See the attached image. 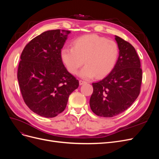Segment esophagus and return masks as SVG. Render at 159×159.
Segmentation results:
<instances>
[{
	"label": "esophagus",
	"mask_w": 159,
	"mask_h": 159,
	"mask_svg": "<svg viewBox=\"0 0 159 159\" xmlns=\"http://www.w3.org/2000/svg\"><path fill=\"white\" fill-rule=\"evenodd\" d=\"M79 83H80V85H83L84 84H86L87 82H86V81H84V80H80Z\"/></svg>",
	"instance_id": "esophagus-1"
}]
</instances>
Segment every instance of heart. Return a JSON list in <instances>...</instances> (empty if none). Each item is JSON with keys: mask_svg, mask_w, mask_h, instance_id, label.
<instances>
[{"mask_svg": "<svg viewBox=\"0 0 159 159\" xmlns=\"http://www.w3.org/2000/svg\"><path fill=\"white\" fill-rule=\"evenodd\" d=\"M119 46L114 40L96 34L78 38L73 47H65L61 50V58L71 74H76L80 67L85 66L79 72L84 79L103 78L111 71L117 63Z\"/></svg>", "mask_w": 159, "mask_h": 159, "instance_id": "obj_1", "label": "heart"}]
</instances>
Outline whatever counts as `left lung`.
<instances>
[{"mask_svg": "<svg viewBox=\"0 0 159 159\" xmlns=\"http://www.w3.org/2000/svg\"><path fill=\"white\" fill-rule=\"evenodd\" d=\"M119 57L113 70L104 79L93 83L91 109L100 117H112L127 110L140 93L141 62L134 48L117 36Z\"/></svg>", "mask_w": 159, "mask_h": 159, "instance_id": "obj_1", "label": "left lung"}]
</instances>
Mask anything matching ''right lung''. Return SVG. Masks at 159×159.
I'll return each mask as SVG.
<instances>
[{
    "mask_svg": "<svg viewBox=\"0 0 159 159\" xmlns=\"http://www.w3.org/2000/svg\"><path fill=\"white\" fill-rule=\"evenodd\" d=\"M70 31L48 30L24 48L17 78L24 101L34 113L52 118L64 111L79 81L66 70L61 50Z\"/></svg>",
    "mask_w": 159,
    "mask_h": 159,
    "instance_id": "add662e5",
    "label": "right lung"
}]
</instances>
